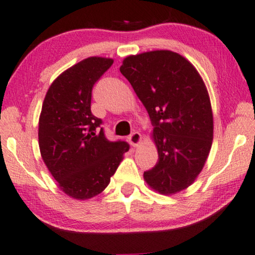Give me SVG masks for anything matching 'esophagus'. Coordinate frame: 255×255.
Wrapping results in <instances>:
<instances>
[{"instance_id":"obj_1","label":"esophagus","mask_w":255,"mask_h":255,"mask_svg":"<svg viewBox=\"0 0 255 255\" xmlns=\"http://www.w3.org/2000/svg\"><path fill=\"white\" fill-rule=\"evenodd\" d=\"M128 141L130 143L131 146H137L139 143L142 142V135L138 131L132 132V134L128 137Z\"/></svg>"}]
</instances>
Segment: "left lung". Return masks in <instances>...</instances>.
<instances>
[{"instance_id": "1", "label": "left lung", "mask_w": 255, "mask_h": 255, "mask_svg": "<svg viewBox=\"0 0 255 255\" xmlns=\"http://www.w3.org/2000/svg\"><path fill=\"white\" fill-rule=\"evenodd\" d=\"M121 74L148 111L158 162L143 177L159 194L191 186L209 155L214 119L206 84L195 67L178 53L151 51L129 55Z\"/></svg>"}]
</instances>
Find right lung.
Returning <instances> with one entry per match:
<instances>
[{
  "label": "right lung",
  "mask_w": 255,
  "mask_h": 255,
  "mask_svg": "<svg viewBox=\"0 0 255 255\" xmlns=\"http://www.w3.org/2000/svg\"><path fill=\"white\" fill-rule=\"evenodd\" d=\"M113 64L91 56L64 70L46 93L39 118L42 160L61 191L76 200L98 195L129 150L127 142H111L91 113L92 88Z\"/></svg>",
  "instance_id": "add662e5"
}]
</instances>
